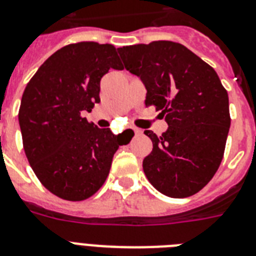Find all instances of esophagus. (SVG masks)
Masks as SVG:
<instances>
[{
	"label": "esophagus",
	"mask_w": 256,
	"mask_h": 256,
	"mask_svg": "<svg viewBox=\"0 0 256 256\" xmlns=\"http://www.w3.org/2000/svg\"><path fill=\"white\" fill-rule=\"evenodd\" d=\"M132 132H135V135H138V134H140V130H139V128H132Z\"/></svg>",
	"instance_id": "1"
}]
</instances>
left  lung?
Returning a JSON list of instances; mask_svg holds the SVG:
<instances>
[{"instance_id": "8db88e82", "label": "left lung", "mask_w": 256, "mask_h": 256, "mask_svg": "<svg viewBox=\"0 0 256 256\" xmlns=\"http://www.w3.org/2000/svg\"><path fill=\"white\" fill-rule=\"evenodd\" d=\"M117 50L124 68L143 82L146 106L154 105L168 124L161 136L144 132L154 146L143 160L146 177L166 196L196 194L218 172L230 128L229 98L218 75L178 42Z\"/></svg>"}]
</instances>
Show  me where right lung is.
Returning <instances> with one entry per match:
<instances>
[{
  "label": "right lung",
  "mask_w": 256,
  "mask_h": 256,
  "mask_svg": "<svg viewBox=\"0 0 256 256\" xmlns=\"http://www.w3.org/2000/svg\"><path fill=\"white\" fill-rule=\"evenodd\" d=\"M121 70L112 44L82 42L53 53L28 82L19 108L23 148L44 188L61 199L84 200L104 184L124 143L83 117L100 102V80Z\"/></svg>",
  "instance_id": "right-lung-1"
}]
</instances>
